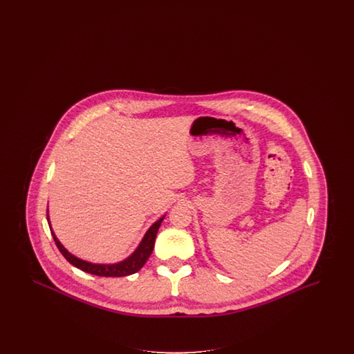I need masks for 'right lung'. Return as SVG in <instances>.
<instances>
[{"mask_svg": "<svg viewBox=\"0 0 354 354\" xmlns=\"http://www.w3.org/2000/svg\"><path fill=\"white\" fill-rule=\"evenodd\" d=\"M165 216L160 218L158 221H155L150 227V230L146 232V235L143 237V240L140 241L139 247L135 250V252L127 257L126 260L117 263V264H93V263H87L84 260H81L78 257H75L74 254L68 252L65 250V247L58 241V239L54 235L53 230L50 227L51 235L55 241L57 248L59 250V252L64 254V257L68 260V263L74 267H77L78 270H82L87 273L95 274V276H103V277H122V276H129L133 274L135 272L140 270L145 263L147 261V259L150 257V254L153 250V244H155V237L158 234V230L160 227V223L163 221ZM48 221H49V215H48Z\"/></svg>", "mask_w": 354, "mask_h": 354, "instance_id": "1", "label": "right lung"}]
</instances>
